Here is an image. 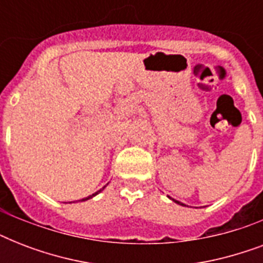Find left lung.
Segmentation results:
<instances>
[{"mask_svg":"<svg viewBox=\"0 0 263 263\" xmlns=\"http://www.w3.org/2000/svg\"><path fill=\"white\" fill-rule=\"evenodd\" d=\"M171 199H172V198H171ZM172 200H173V202H176V203H177V204H181V206H185V204L181 203V202H179V200H176V199H172Z\"/></svg>","mask_w":263,"mask_h":263,"instance_id":"obj_1","label":"left lung"}]
</instances>
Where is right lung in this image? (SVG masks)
I'll return each mask as SVG.
<instances>
[{
	"label": "right lung",
	"mask_w": 263,
	"mask_h": 263,
	"mask_svg": "<svg viewBox=\"0 0 263 263\" xmlns=\"http://www.w3.org/2000/svg\"><path fill=\"white\" fill-rule=\"evenodd\" d=\"M105 187H106V185H105ZM105 187H103V188H105ZM103 188H102V190H103ZM102 190H99V191H97V192H95V194H92V195L87 196V198H84V199H82V202H84V200H87V199H91V198H92V196H95V195H97V194H99V192L102 191Z\"/></svg>",
	"instance_id": "obj_1"
}]
</instances>
